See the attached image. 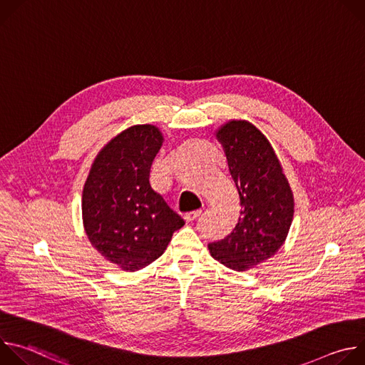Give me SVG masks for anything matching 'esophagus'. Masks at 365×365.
<instances>
[{
  "mask_svg": "<svg viewBox=\"0 0 365 365\" xmlns=\"http://www.w3.org/2000/svg\"><path fill=\"white\" fill-rule=\"evenodd\" d=\"M202 214V210H196V211H190L187 214H185V221L186 222H190V221H195L197 217H200Z\"/></svg>",
  "mask_w": 365,
  "mask_h": 365,
  "instance_id": "obj_1",
  "label": "esophagus"
}]
</instances>
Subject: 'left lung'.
Here are the masks:
<instances>
[{"label": "left lung", "mask_w": 365, "mask_h": 365, "mask_svg": "<svg viewBox=\"0 0 365 365\" xmlns=\"http://www.w3.org/2000/svg\"><path fill=\"white\" fill-rule=\"evenodd\" d=\"M230 173L235 182L241 212L230 235L207 245L225 267L245 272L273 257L286 241L294 199L270 141L255 125L232 120L217 131Z\"/></svg>", "instance_id": "8db88e82"}]
</instances>
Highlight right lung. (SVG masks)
Returning a JSON list of instances; mask_svg holds the SVG:
<instances>
[{"mask_svg": "<svg viewBox=\"0 0 365 365\" xmlns=\"http://www.w3.org/2000/svg\"><path fill=\"white\" fill-rule=\"evenodd\" d=\"M163 144L151 125H133L98 153L82 193L83 228L92 247L125 272L140 270L168 248L183 218L150 185Z\"/></svg>", "mask_w": 365, "mask_h": 365, "instance_id": "right-lung-1", "label": "right lung"}]
</instances>
